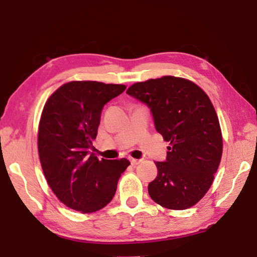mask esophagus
I'll return each mask as SVG.
<instances>
[{
    "label": "esophagus",
    "mask_w": 257,
    "mask_h": 257,
    "mask_svg": "<svg viewBox=\"0 0 257 257\" xmlns=\"http://www.w3.org/2000/svg\"><path fill=\"white\" fill-rule=\"evenodd\" d=\"M130 162H132V164H133V165H136V164H138L139 162H141V160H137V159H133V158H130Z\"/></svg>",
    "instance_id": "34e87169"
}]
</instances>
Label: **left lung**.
Segmentation results:
<instances>
[{"label": "left lung", "mask_w": 257, "mask_h": 257, "mask_svg": "<svg viewBox=\"0 0 257 257\" xmlns=\"http://www.w3.org/2000/svg\"><path fill=\"white\" fill-rule=\"evenodd\" d=\"M127 94L150 107L156 132L168 146L167 160L155 162L151 198L170 210H186L201 201L222 156V134L210 98L193 81L172 76L136 82Z\"/></svg>", "instance_id": "8db88e82"}]
</instances>
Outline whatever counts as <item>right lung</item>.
Returning a JSON list of instances; mask_svg holds the SVG:
<instances>
[{
	"label": "right lung",
	"mask_w": 257,
	"mask_h": 257,
	"mask_svg": "<svg viewBox=\"0 0 257 257\" xmlns=\"http://www.w3.org/2000/svg\"><path fill=\"white\" fill-rule=\"evenodd\" d=\"M124 85L70 81L51 95L38 128V154L51 189L64 205L82 213L112 201L127 159L98 160L90 154L104 105Z\"/></svg>",
	"instance_id": "right-lung-1"
}]
</instances>
